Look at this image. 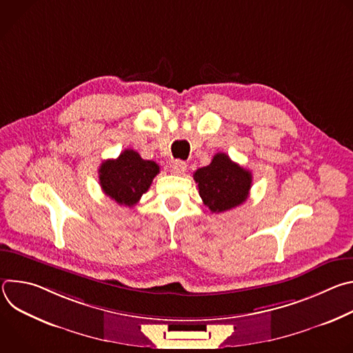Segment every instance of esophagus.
I'll return each mask as SVG.
<instances>
[{
    "instance_id": "esophagus-1",
    "label": "esophagus",
    "mask_w": 353,
    "mask_h": 353,
    "mask_svg": "<svg viewBox=\"0 0 353 353\" xmlns=\"http://www.w3.org/2000/svg\"><path fill=\"white\" fill-rule=\"evenodd\" d=\"M172 170H173L174 174L181 176V174H184L185 170H187V163L183 162V161H174L173 165H172Z\"/></svg>"
}]
</instances>
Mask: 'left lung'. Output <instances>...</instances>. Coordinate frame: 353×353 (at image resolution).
I'll list each match as a JSON object with an SVG mask.
<instances>
[{"instance_id": "8db88e82", "label": "left lung", "mask_w": 353, "mask_h": 353, "mask_svg": "<svg viewBox=\"0 0 353 353\" xmlns=\"http://www.w3.org/2000/svg\"><path fill=\"white\" fill-rule=\"evenodd\" d=\"M194 180L204 204L219 214L245 203L253 176L226 154H216L208 166L194 173Z\"/></svg>"}]
</instances>
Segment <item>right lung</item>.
I'll return each mask as SVG.
<instances>
[{"label": "right lung", "mask_w": 353, "mask_h": 353, "mask_svg": "<svg viewBox=\"0 0 353 353\" xmlns=\"http://www.w3.org/2000/svg\"><path fill=\"white\" fill-rule=\"evenodd\" d=\"M159 165L145 161L132 149H125L117 159H108L99 168V181L103 192L117 204L134 207L148 191Z\"/></svg>", "instance_id": "1"}]
</instances>
